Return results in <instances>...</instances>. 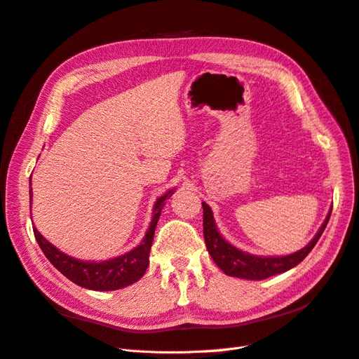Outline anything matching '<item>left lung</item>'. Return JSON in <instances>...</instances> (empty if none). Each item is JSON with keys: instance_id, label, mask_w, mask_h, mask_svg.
Listing matches in <instances>:
<instances>
[{"instance_id": "left-lung-1", "label": "left lung", "mask_w": 359, "mask_h": 359, "mask_svg": "<svg viewBox=\"0 0 359 359\" xmlns=\"http://www.w3.org/2000/svg\"><path fill=\"white\" fill-rule=\"evenodd\" d=\"M202 208H203L205 244L215 265L227 276L247 278V280H264L271 276L285 273V271H289L290 268L297 266L299 262H302V260L306 259V256L311 252L313 247L316 245L331 217V211H330L327 220L323 222L316 236H314L302 250H299V252L289 256H280V257H257V256L244 253L241 250L231 245L229 243H226L222 238V235L219 233V231H217L210 206L205 202H202Z\"/></svg>"}]
</instances>
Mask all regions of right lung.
Segmentation results:
<instances>
[{"instance_id": "obj_1", "label": "right lung", "mask_w": 359, "mask_h": 359, "mask_svg": "<svg viewBox=\"0 0 359 359\" xmlns=\"http://www.w3.org/2000/svg\"><path fill=\"white\" fill-rule=\"evenodd\" d=\"M31 184V180H29ZM172 194V190L161 196L154 205V217L151 220L149 229L144 238V241L132 252L123 256L104 260V262H82V260L73 259L61 253L57 247H53L43 238L39 231L32 226L36 240L41 248V252L49 259V262L55 266L61 274L66 276L73 283L91 290H116L128 285H133L145 274L149 265V252L154 240V231L158 222L161 208L165 206L166 198ZM31 198V190H29ZM31 201V199H29Z\"/></svg>"}]
</instances>
